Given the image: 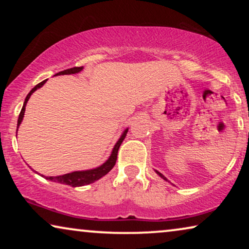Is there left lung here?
<instances>
[{
    "label": "left lung",
    "instance_id": "1",
    "mask_svg": "<svg viewBox=\"0 0 249 249\" xmlns=\"http://www.w3.org/2000/svg\"><path fill=\"white\" fill-rule=\"evenodd\" d=\"M156 172H158V171H156ZM158 175H159L160 177H162V178H163V179H164V180H168V179H166V178H165V177H164V176H163V175H161V173H160V172H158Z\"/></svg>",
    "mask_w": 249,
    "mask_h": 249
}]
</instances>
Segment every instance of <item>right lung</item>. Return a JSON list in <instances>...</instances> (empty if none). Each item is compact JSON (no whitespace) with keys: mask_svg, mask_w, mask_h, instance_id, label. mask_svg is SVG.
I'll list each match as a JSON object with an SVG mask.
<instances>
[{"mask_svg":"<svg viewBox=\"0 0 249 249\" xmlns=\"http://www.w3.org/2000/svg\"><path fill=\"white\" fill-rule=\"evenodd\" d=\"M83 70V67H74V68H70V69H67V70H63V71H60V72H57L55 76H59V74H72V73H77L79 72V71ZM46 83V80H43L42 83L37 84L35 87L33 88L32 90L29 91V94L27 95L26 100H25V103H23V107L21 108V111H20V114H19V118H18V124H17V130H18L20 124H21L22 119H23V114H25V110H26V104L27 102H28L30 95H32L34 91H35L37 88H40L43 86L44 84ZM127 132H128V129H125L124 131V134L119 139L117 144L114 145V148L113 151H112V154L110 158L107 162L104 163V164H102L101 166H98L96 169H93V170H86V171H74V172H71V173H67V175H63V176H57V177H45L43 176L44 178L47 179V180H51V181H54V182H59V183H64V185H69L71 187H81V186H85V185H89V183L96 181V180L101 179L102 177L107 175L112 170V168L115 165V162H117V158H118V151H119V147H120V145L122 144V142H124V139L125 138V136H127Z\"/></svg>","mask_w":249,"mask_h":249,"instance_id":"obj_1","label":"right lung"}]
</instances>
